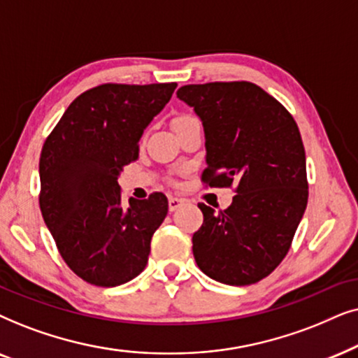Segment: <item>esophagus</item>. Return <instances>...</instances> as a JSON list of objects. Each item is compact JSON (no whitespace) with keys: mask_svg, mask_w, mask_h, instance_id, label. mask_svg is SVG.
<instances>
[{"mask_svg":"<svg viewBox=\"0 0 358 358\" xmlns=\"http://www.w3.org/2000/svg\"><path fill=\"white\" fill-rule=\"evenodd\" d=\"M183 203L185 201L182 198H170L169 199V209H170V211H176V209L182 206Z\"/></svg>","mask_w":358,"mask_h":358,"instance_id":"34e87169","label":"esophagus"}]
</instances>
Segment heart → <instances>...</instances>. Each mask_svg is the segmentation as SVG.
<instances>
[{
  "instance_id": "heart-1",
  "label": "heart",
  "mask_w": 358,
  "mask_h": 358,
  "mask_svg": "<svg viewBox=\"0 0 358 358\" xmlns=\"http://www.w3.org/2000/svg\"><path fill=\"white\" fill-rule=\"evenodd\" d=\"M189 119H193V117H192V116H178V117H175L173 127H175V126H180V124H183V122H187V121H189Z\"/></svg>"
}]
</instances>
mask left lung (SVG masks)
I'll use <instances>...</instances> for the list:
<instances>
[{"label":"left lung","mask_w":358,"mask_h":358,"mask_svg":"<svg viewBox=\"0 0 358 358\" xmlns=\"http://www.w3.org/2000/svg\"><path fill=\"white\" fill-rule=\"evenodd\" d=\"M176 98L201 119L203 178L236 187L227 209L199 203L204 221L193 234L203 273L244 287L270 275L288 254L308 204L306 155L292 114L249 82L185 85Z\"/></svg>","instance_id":"8db88e82"}]
</instances>
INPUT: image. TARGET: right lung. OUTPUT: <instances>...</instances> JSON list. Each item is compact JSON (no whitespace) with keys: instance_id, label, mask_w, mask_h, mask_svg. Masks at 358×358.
I'll use <instances>...</instances> for the list:
<instances>
[{"instance_id":"add662e5","label":"right lung","mask_w":358,"mask_h":358,"mask_svg":"<svg viewBox=\"0 0 358 358\" xmlns=\"http://www.w3.org/2000/svg\"><path fill=\"white\" fill-rule=\"evenodd\" d=\"M176 83L99 85L80 94L42 147L41 211L62 259L85 282L117 287L145 268L169 213L162 193L122 206L117 178Z\"/></svg>"}]
</instances>
